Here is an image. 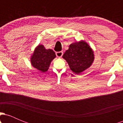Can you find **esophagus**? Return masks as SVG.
<instances>
[{
    "label": "esophagus",
    "mask_w": 123,
    "mask_h": 123,
    "mask_svg": "<svg viewBox=\"0 0 123 123\" xmlns=\"http://www.w3.org/2000/svg\"><path fill=\"white\" fill-rule=\"evenodd\" d=\"M56 55H57V57H58L61 58L63 55V52L62 51L57 52V53H56Z\"/></svg>",
    "instance_id": "obj_1"
}]
</instances>
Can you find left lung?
I'll return each instance as SVG.
<instances>
[{
    "label": "left lung",
    "instance_id": "obj_1",
    "mask_svg": "<svg viewBox=\"0 0 123 123\" xmlns=\"http://www.w3.org/2000/svg\"><path fill=\"white\" fill-rule=\"evenodd\" d=\"M62 57L76 74H79L88 68L94 60V52L84 41L72 43Z\"/></svg>",
    "mask_w": 123,
    "mask_h": 123
}]
</instances>
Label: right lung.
Wrapping results in <instances>:
<instances>
[{
	"instance_id": "1",
	"label": "right lung",
	"mask_w": 123,
	"mask_h": 123,
	"mask_svg": "<svg viewBox=\"0 0 123 123\" xmlns=\"http://www.w3.org/2000/svg\"><path fill=\"white\" fill-rule=\"evenodd\" d=\"M55 57V53L51 49L47 50L43 45H39L31 57V62L33 67L44 72L49 69L51 62Z\"/></svg>"
}]
</instances>
